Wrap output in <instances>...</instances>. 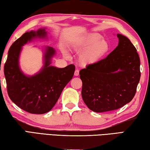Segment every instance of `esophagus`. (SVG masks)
I'll return each instance as SVG.
<instances>
[{"mask_svg": "<svg viewBox=\"0 0 150 150\" xmlns=\"http://www.w3.org/2000/svg\"><path fill=\"white\" fill-rule=\"evenodd\" d=\"M75 76H78L79 75V71L78 69H76L75 71V73H74Z\"/></svg>", "mask_w": 150, "mask_h": 150, "instance_id": "34e87169", "label": "esophagus"}]
</instances>
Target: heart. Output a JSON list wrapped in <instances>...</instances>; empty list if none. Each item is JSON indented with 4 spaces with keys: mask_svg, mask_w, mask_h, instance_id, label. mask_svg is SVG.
Listing matches in <instances>:
<instances>
[{
    "mask_svg": "<svg viewBox=\"0 0 150 150\" xmlns=\"http://www.w3.org/2000/svg\"><path fill=\"white\" fill-rule=\"evenodd\" d=\"M73 49L77 52H82L79 55V62L83 66H88L97 63L110 49L107 40L97 33H91L81 42L73 45ZM65 55H69L65 52Z\"/></svg>",
    "mask_w": 150,
    "mask_h": 150,
    "instance_id": "obj_1",
    "label": "heart"
}]
</instances>
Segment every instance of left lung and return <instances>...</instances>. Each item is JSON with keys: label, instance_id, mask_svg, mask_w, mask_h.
Segmentation results:
<instances>
[{"label": "left lung", "instance_id": "obj_1", "mask_svg": "<svg viewBox=\"0 0 150 150\" xmlns=\"http://www.w3.org/2000/svg\"><path fill=\"white\" fill-rule=\"evenodd\" d=\"M118 44L105 59L79 71L83 100L90 110L103 112L130 103L140 79V61L128 38L117 34Z\"/></svg>", "mask_w": 150, "mask_h": 150}]
</instances>
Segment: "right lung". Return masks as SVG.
I'll use <instances>...</instances> for the list:
<instances>
[{
    "instance_id": "right-lung-1",
    "label": "right lung",
    "mask_w": 150,
    "mask_h": 150,
    "mask_svg": "<svg viewBox=\"0 0 150 150\" xmlns=\"http://www.w3.org/2000/svg\"><path fill=\"white\" fill-rule=\"evenodd\" d=\"M45 29L27 32L16 40L10 47L4 67L10 98L18 107L32 114L42 115L52 110L75 72L73 64L63 68L51 65L56 51L50 46L43 47L44 64L38 72L29 75L22 71L19 63L22 47L38 39L48 40Z\"/></svg>"
}]
</instances>
